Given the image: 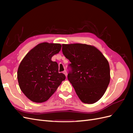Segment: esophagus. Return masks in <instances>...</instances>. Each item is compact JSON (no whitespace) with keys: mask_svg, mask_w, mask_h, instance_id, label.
Listing matches in <instances>:
<instances>
[{"mask_svg":"<svg viewBox=\"0 0 133 133\" xmlns=\"http://www.w3.org/2000/svg\"><path fill=\"white\" fill-rule=\"evenodd\" d=\"M63 73L65 75V76H66V77H67V75H68V73H67V71H66V70H64V71H63Z\"/></svg>","mask_w":133,"mask_h":133,"instance_id":"obj_1","label":"esophagus"}]
</instances>
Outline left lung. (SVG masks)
Here are the masks:
<instances>
[{
	"instance_id": "obj_1",
	"label": "left lung",
	"mask_w": 133,
	"mask_h": 133,
	"mask_svg": "<svg viewBox=\"0 0 133 133\" xmlns=\"http://www.w3.org/2000/svg\"><path fill=\"white\" fill-rule=\"evenodd\" d=\"M62 51L71 62L68 79L79 98L85 104L98 102L110 82L107 59L96 47L85 44H63Z\"/></svg>"
}]
</instances>
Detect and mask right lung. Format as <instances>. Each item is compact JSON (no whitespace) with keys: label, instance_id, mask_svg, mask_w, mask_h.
Listing matches in <instances>:
<instances>
[{"label":"right lung","instance_id":"add662e5","mask_svg":"<svg viewBox=\"0 0 133 133\" xmlns=\"http://www.w3.org/2000/svg\"><path fill=\"white\" fill-rule=\"evenodd\" d=\"M61 48L60 44L40 43L28 52L20 63L17 72L19 85L31 101L46 102L65 79V75L59 73L58 63L51 60Z\"/></svg>","mask_w":133,"mask_h":133}]
</instances>
